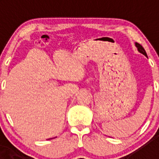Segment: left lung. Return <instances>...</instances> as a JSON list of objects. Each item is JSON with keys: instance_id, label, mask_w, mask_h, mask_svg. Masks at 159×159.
Instances as JSON below:
<instances>
[{"instance_id": "obj_1", "label": "left lung", "mask_w": 159, "mask_h": 159, "mask_svg": "<svg viewBox=\"0 0 159 159\" xmlns=\"http://www.w3.org/2000/svg\"><path fill=\"white\" fill-rule=\"evenodd\" d=\"M135 46H136V48H138V51H139L140 53H142V54H143L144 56H146V57H147V52H146V51H145V49L143 48V46H142L141 44H139V43H135Z\"/></svg>"}]
</instances>
